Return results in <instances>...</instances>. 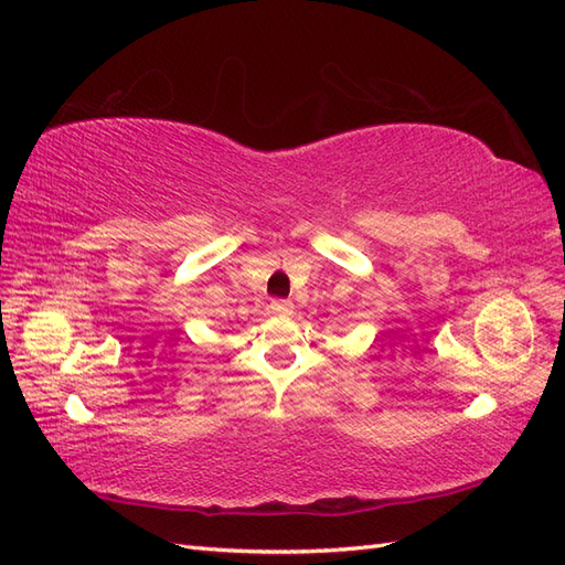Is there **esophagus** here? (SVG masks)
<instances>
[{"mask_svg":"<svg viewBox=\"0 0 565 565\" xmlns=\"http://www.w3.org/2000/svg\"><path fill=\"white\" fill-rule=\"evenodd\" d=\"M270 311L276 316H292L295 311V303L289 299H273L270 301Z\"/></svg>","mask_w":565,"mask_h":565,"instance_id":"esophagus-1","label":"esophagus"}]
</instances>
